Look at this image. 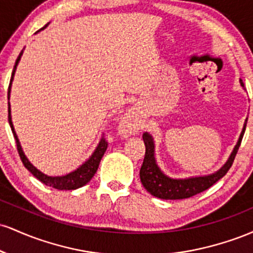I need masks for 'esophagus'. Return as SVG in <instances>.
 <instances>
[{
  "label": "esophagus",
  "instance_id": "1",
  "mask_svg": "<svg viewBox=\"0 0 253 253\" xmlns=\"http://www.w3.org/2000/svg\"><path fill=\"white\" fill-rule=\"evenodd\" d=\"M121 126L126 132H132L136 127L139 126L138 117H136V113L134 110H129L128 113L124 115L123 120H121Z\"/></svg>",
  "mask_w": 253,
  "mask_h": 253
}]
</instances>
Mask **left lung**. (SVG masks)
<instances>
[{
    "label": "left lung",
    "mask_w": 253,
    "mask_h": 253,
    "mask_svg": "<svg viewBox=\"0 0 253 253\" xmlns=\"http://www.w3.org/2000/svg\"><path fill=\"white\" fill-rule=\"evenodd\" d=\"M240 84L244 86L242 80H240ZM245 128L246 127L244 126L243 132L240 134V138L238 140L236 147H234L233 152L229 156L227 163L223 165L221 169L216 171L213 175L205 177H193V178L187 179H173L165 176L162 172L158 165L156 164L155 144H153L152 136L149 133L145 132L143 134V139L145 147H146V152H145L144 162L140 169V179L145 189L149 191L151 195L163 200L188 199V197H191L196 195V194L207 190L214 183H216L220 178H222L227 173L229 168L232 167L238 150H239L240 144H242Z\"/></svg>",
    "instance_id": "1"
}]
</instances>
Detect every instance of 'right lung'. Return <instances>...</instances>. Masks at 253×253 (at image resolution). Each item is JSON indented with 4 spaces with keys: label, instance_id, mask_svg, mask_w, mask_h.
<instances>
[{
    "label": "right lung",
    "instance_id": "right-lung-1",
    "mask_svg": "<svg viewBox=\"0 0 253 253\" xmlns=\"http://www.w3.org/2000/svg\"><path fill=\"white\" fill-rule=\"evenodd\" d=\"M45 27H46V26H45ZM22 52H24V51L20 52L19 57H17V59L15 62V65H14L13 74H11L10 83H9V88H8V100H9L11 81H13L14 74H15L17 63H19L20 58H21V56H22ZM8 121H9L11 132H13L14 138H15V140H16L17 152H19L20 158H21V162L24 163L26 169L30 171V172H32V175L36 177V178L39 179L40 182L43 183V184L48 185V187H52V188H54V189H58V190H74V189H77V188H81V187H83V185H85L86 183H88L90 179L94 177L95 173H96L97 168H98V165H100L101 159H102L104 152H106L107 147H108V143H107L106 138L102 136V138H101L100 144L97 145L96 150L94 151V153H92L91 157H90V158L85 162V163L81 165V167L78 168L77 170L72 171V172L68 173V175H65V176H58V177L46 176L45 173L40 172V171L38 170L37 168H34L33 165H32L30 162H28V159L26 158V156L24 155V151H22V149H21V145H20V143H19V139H17L15 130H14L13 124H11L9 102H8Z\"/></svg>",
    "mask_w": 253,
    "mask_h": 253
}]
</instances>
